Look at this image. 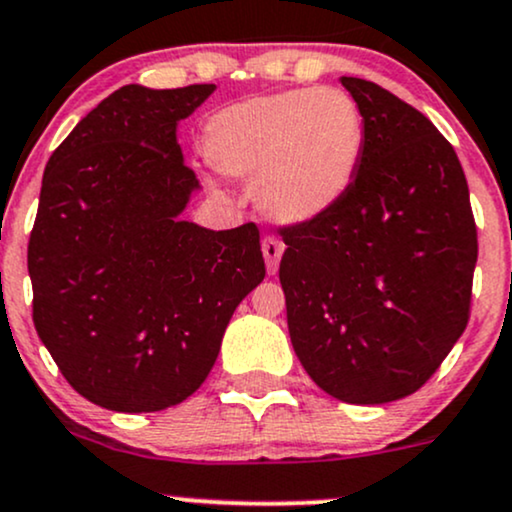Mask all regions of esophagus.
<instances>
[{
    "mask_svg": "<svg viewBox=\"0 0 512 512\" xmlns=\"http://www.w3.org/2000/svg\"><path fill=\"white\" fill-rule=\"evenodd\" d=\"M262 252H264V262H267V272L274 276L276 272H279V262H281V255H283V243L279 238L267 236L262 240Z\"/></svg>",
    "mask_w": 512,
    "mask_h": 512,
    "instance_id": "obj_1",
    "label": "esophagus"
}]
</instances>
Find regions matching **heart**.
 Instances as JSON below:
<instances>
[{
  "mask_svg": "<svg viewBox=\"0 0 512 512\" xmlns=\"http://www.w3.org/2000/svg\"><path fill=\"white\" fill-rule=\"evenodd\" d=\"M205 150L221 174L255 181L279 224H307L346 197L365 150L362 114L338 88L283 90L212 114Z\"/></svg>",
  "mask_w": 512,
  "mask_h": 512,
  "instance_id": "b5f03b06",
  "label": "heart"
}]
</instances>
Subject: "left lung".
Returning <instances> with one entry per match:
<instances>
[{"mask_svg": "<svg viewBox=\"0 0 512 512\" xmlns=\"http://www.w3.org/2000/svg\"><path fill=\"white\" fill-rule=\"evenodd\" d=\"M365 150L331 212L281 229L288 334L319 389L379 405L415 393L470 319L477 226L458 155L372 80L341 78Z\"/></svg>", "mask_w": 512, "mask_h": 512, "instance_id": "1", "label": "left lung"}]
</instances>
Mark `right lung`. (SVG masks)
<instances>
[{
  "mask_svg": "<svg viewBox=\"0 0 512 512\" xmlns=\"http://www.w3.org/2000/svg\"><path fill=\"white\" fill-rule=\"evenodd\" d=\"M217 85H123L52 152L28 243L33 322L80 396L157 412L200 389L240 300L264 279L255 224L181 219L200 190L178 121Z\"/></svg>",
  "mask_w": 512,
  "mask_h": 512,
  "instance_id": "add662e5",
  "label": "right lung"
}]
</instances>
